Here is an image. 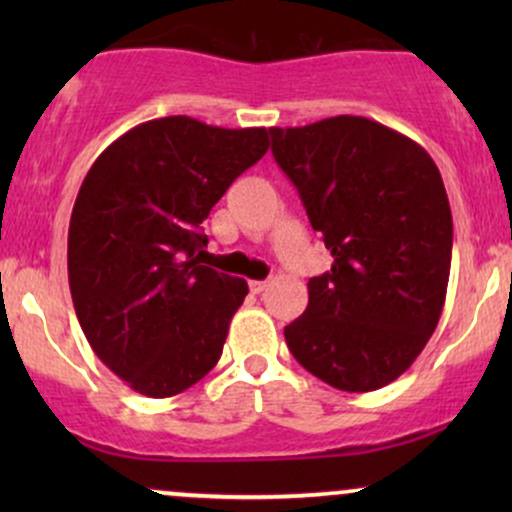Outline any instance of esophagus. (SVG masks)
I'll return each mask as SVG.
<instances>
[{"mask_svg":"<svg viewBox=\"0 0 512 512\" xmlns=\"http://www.w3.org/2000/svg\"><path fill=\"white\" fill-rule=\"evenodd\" d=\"M269 286V281H250V291L252 293H262Z\"/></svg>","mask_w":512,"mask_h":512,"instance_id":"1","label":"esophagus"}]
</instances>
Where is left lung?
Returning a JSON list of instances; mask_svg holds the SVG:
<instances>
[{
  "label": "left lung",
  "instance_id": "obj_1",
  "mask_svg": "<svg viewBox=\"0 0 512 512\" xmlns=\"http://www.w3.org/2000/svg\"><path fill=\"white\" fill-rule=\"evenodd\" d=\"M269 132L334 257L330 272L308 281L305 313L284 327L289 351L337 390L390 385L443 313L452 214L440 170L424 146L368 117Z\"/></svg>",
  "mask_w": 512,
  "mask_h": 512
}]
</instances>
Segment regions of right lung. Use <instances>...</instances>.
<instances>
[{
    "instance_id": "obj_1",
    "label": "right lung",
    "mask_w": 512,
    "mask_h": 512,
    "mask_svg": "<svg viewBox=\"0 0 512 512\" xmlns=\"http://www.w3.org/2000/svg\"><path fill=\"white\" fill-rule=\"evenodd\" d=\"M267 149L264 127L170 115L115 139L81 182L67 240L74 310L96 356L139 395H178L221 358L248 284L199 264L202 223Z\"/></svg>"
}]
</instances>
